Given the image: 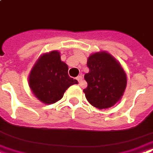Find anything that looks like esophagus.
<instances>
[{
  "mask_svg": "<svg viewBox=\"0 0 153 153\" xmlns=\"http://www.w3.org/2000/svg\"><path fill=\"white\" fill-rule=\"evenodd\" d=\"M76 80H77L79 83H81L82 82V76H78L77 77H76Z\"/></svg>",
  "mask_w": 153,
  "mask_h": 153,
  "instance_id": "1",
  "label": "esophagus"
}]
</instances>
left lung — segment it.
Listing matches in <instances>:
<instances>
[{
  "mask_svg": "<svg viewBox=\"0 0 153 153\" xmlns=\"http://www.w3.org/2000/svg\"><path fill=\"white\" fill-rule=\"evenodd\" d=\"M85 75L88 85L83 92L86 99L97 109L113 106L120 100L127 85L124 70L113 56L102 51L89 56Z\"/></svg>",
  "mask_w": 153,
  "mask_h": 153,
  "instance_id": "obj_1",
  "label": "left lung"
}]
</instances>
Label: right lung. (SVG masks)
I'll use <instances>...</instances> for the list:
<instances>
[{
	"label": "right lung",
	"mask_w": 153,
	"mask_h": 153,
	"mask_svg": "<svg viewBox=\"0 0 153 153\" xmlns=\"http://www.w3.org/2000/svg\"><path fill=\"white\" fill-rule=\"evenodd\" d=\"M68 71V65L61 61L59 51L43 54L32 68L29 85L39 101L45 104L55 103L61 99L69 86L78 83L70 77Z\"/></svg>",
	"instance_id": "obj_1"
}]
</instances>
